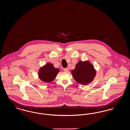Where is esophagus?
<instances>
[{"instance_id":"obj_1","label":"esophagus","mask_w":130,"mask_h":130,"mask_svg":"<svg viewBox=\"0 0 130 130\" xmlns=\"http://www.w3.org/2000/svg\"><path fill=\"white\" fill-rule=\"evenodd\" d=\"M68 69L67 68H64L63 69V71H64V72H68Z\"/></svg>"}]
</instances>
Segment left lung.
<instances>
[{"mask_svg":"<svg viewBox=\"0 0 130 130\" xmlns=\"http://www.w3.org/2000/svg\"><path fill=\"white\" fill-rule=\"evenodd\" d=\"M75 80L83 85H87L93 80L96 72L89 61H79L71 72Z\"/></svg>","mask_w":130,"mask_h":130,"instance_id":"1","label":"left lung"}]
</instances>
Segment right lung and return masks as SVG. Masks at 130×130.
<instances>
[{
	"instance_id": "1",
	"label": "right lung",
	"mask_w": 130,
	"mask_h": 130,
	"mask_svg": "<svg viewBox=\"0 0 130 130\" xmlns=\"http://www.w3.org/2000/svg\"><path fill=\"white\" fill-rule=\"evenodd\" d=\"M59 72V70L55 68L53 64L47 63L42 68L40 69L38 72V76L42 81L50 83L54 80Z\"/></svg>"
}]
</instances>
